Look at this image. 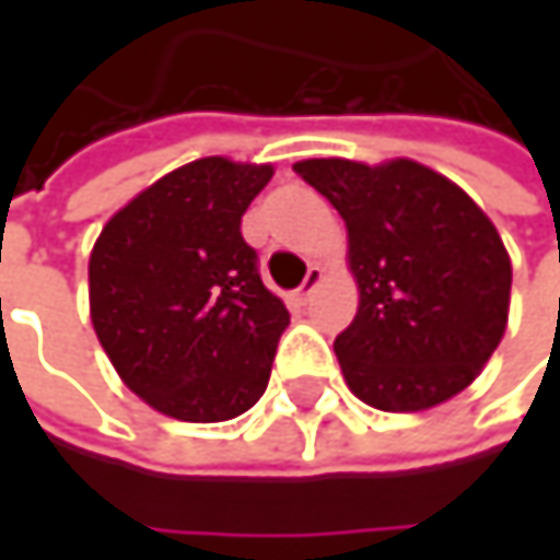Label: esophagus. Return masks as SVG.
<instances>
[{"label": "esophagus", "mask_w": 560, "mask_h": 560, "mask_svg": "<svg viewBox=\"0 0 560 560\" xmlns=\"http://www.w3.org/2000/svg\"><path fill=\"white\" fill-rule=\"evenodd\" d=\"M320 281H324V269H320V266H311L304 281H301V288H298V304H307L311 294H314V288H317Z\"/></svg>", "instance_id": "34e87169"}]
</instances>
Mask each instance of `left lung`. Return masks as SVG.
Wrapping results in <instances>:
<instances>
[{"label":"left lung","mask_w":560,"mask_h":560,"mask_svg":"<svg viewBox=\"0 0 560 560\" xmlns=\"http://www.w3.org/2000/svg\"><path fill=\"white\" fill-rule=\"evenodd\" d=\"M294 171L347 223L360 284L334 350L347 386L383 411H421L467 389L509 317L512 266L490 217L444 174L398 159H307Z\"/></svg>","instance_id":"obj_1"}]
</instances>
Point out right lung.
<instances>
[{
	"instance_id": "1",
	"label": "right lung",
	"mask_w": 560,
	"mask_h": 560,
	"mask_svg": "<svg viewBox=\"0 0 560 560\" xmlns=\"http://www.w3.org/2000/svg\"><path fill=\"white\" fill-rule=\"evenodd\" d=\"M269 180L272 165L190 162L129 200L93 246V330L162 415L226 421L269 386L291 317L240 230Z\"/></svg>"
}]
</instances>
